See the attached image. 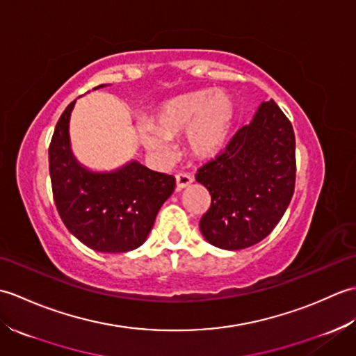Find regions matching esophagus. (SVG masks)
<instances>
[{"instance_id": "esophagus-1", "label": "esophagus", "mask_w": 356, "mask_h": 356, "mask_svg": "<svg viewBox=\"0 0 356 356\" xmlns=\"http://www.w3.org/2000/svg\"><path fill=\"white\" fill-rule=\"evenodd\" d=\"M193 182H194V177L190 176V174H186V172L176 174V190L177 191L184 190V188H186V186H190Z\"/></svg>"}]
</instances>
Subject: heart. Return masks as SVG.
<instances>
[{
	"mask_svg": "<svg viewBox=\"0 0 356 356\" xmlns=\"http://www.w3.org/2000/svg\"><path fill=\"white\" fill-rule=\"evenodd\" d=\"M236 119V104L223 90H199L163 102L153 118V127L140 128V140L151 154L168 161L171 139L185 131L188 153L209 159L220 153Z\"/></svg>",
	"mask_w": 356,
	"mask_h": 356,
	"instance_id": "1",
	"label": "heart"
}]
</instances>
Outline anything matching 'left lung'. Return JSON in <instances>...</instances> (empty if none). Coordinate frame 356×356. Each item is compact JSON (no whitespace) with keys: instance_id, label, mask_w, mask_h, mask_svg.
<instances>
[{"instance_id":"1","label":"left lung","mask_w":356,"mask_h":356,"mask_svg":"<svg viewBox=\"0 0 356 356\" xmlns=\"http://www.w3.org/2000/svg\"><path fill=\"white\" fill-rule=\"evenodd\" d=\"M295 134L274 101L263 102L251 124L195 174L211 194L200 231L226 251L254 246L286 213L295 188Z\"/></svg>"}]
</instances>
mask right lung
Masks as SVG:
<instances>
[{"label":"right lung","instance_id":"add662e5","mask_svg":"<svg viewBox=\"0 0 356 356\" xmlns=\"http://www.w3.org/2000/svg\"><path fill=\"white\" fill-rule=\"evenodd\" d=\"M101 87L105 84L96 88ZM74 102L59 118L49 147L56 209L67 229L86 246L108 254L133 251L147 240L176 179L138 161L110 172L82 166L70 148L69 122Z\"/></svg>","mask_w":356,"mask_h":356}]
</instances>
